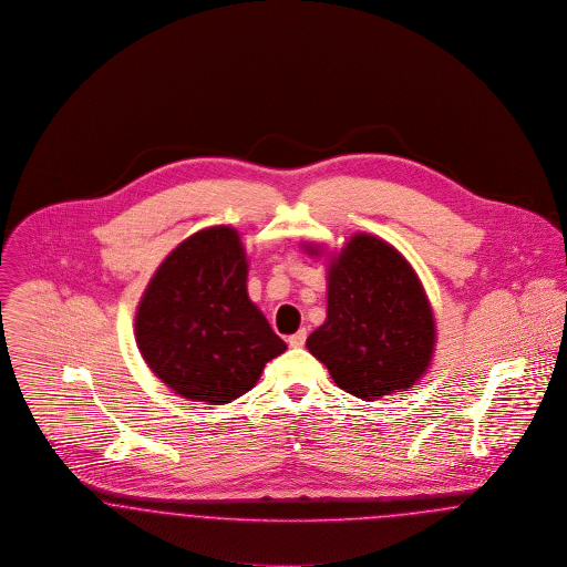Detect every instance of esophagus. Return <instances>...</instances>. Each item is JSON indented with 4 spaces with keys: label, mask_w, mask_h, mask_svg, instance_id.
<instances>
[{
    "label": "esophagus",
    "mask_w": 567,
    "mask_h": 567,
    "mask_svg": "<svg viewBox=\"0 0 567 567\" xmlns=\"http://www.w3.org/2000/svg\"><path fill=\"white\" fill-rule=\"evenodd\" d=\"M305 341H307V330H305V328L288 337V343H290L292 348H302V346H305Z\"/></svg>",
    "instance_id": "1"
}]
</instances>
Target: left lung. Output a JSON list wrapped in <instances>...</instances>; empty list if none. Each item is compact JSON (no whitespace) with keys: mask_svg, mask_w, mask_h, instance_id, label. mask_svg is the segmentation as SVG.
I'll use <instances>...</instances> for the list:
<instances>
[{"mask_svg":"<svg viewBox=\"0 0 567 567\" xmlns=\"http://www.w3.org/2000/svg\"><path fill=\"white\" fill-rule=\"evenodd\" d=\"M433 348V311L414 269L386 240L352 237L328 267L327 322L307 350L337 386L373 401L414 386Z\"/></svg>","mask_w":567,"mask_h":567,"instance_id":"obj_1","label":"left lung"}]
</instances>
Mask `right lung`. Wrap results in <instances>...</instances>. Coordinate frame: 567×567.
Returning <instances> with one entry per match:
<instances>
[{"label": "right lung", "instance_id": "add662e5", "mask_svg": "<svg viewBox=\"0 0 567 567\" xmlns=\"http://www.w3.org/2000/svg\"><path fill=\"white\" fill-rule=\"evenodd\" d=\"M245 281L247 256L228 226L192 235L155 270L136 311V343L151 371L181 396L230 403L286 352Z\"/></svg>", "mask_w": 567, "mask_h": 567}]
</instances>
